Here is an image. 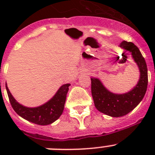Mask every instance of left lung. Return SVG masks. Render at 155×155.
<instances>
[{
	"mask_svg": "<svg viewBox=\"0 0 155 155\" xmlns=\"http://www.w3.org/2000/svg\"><path fill=\"white\" fill-rule=\"evenodd\" d=\"M120 47L131 53L139 68L140 74L137 85L127 93L115 94L109 91L98 78H91V94L95 107L99 112L112 117L125 116L137 107L144 96L148 83L147 64L137 46L131 42L123 41Z\"/></svg>",
	"mask_w": 155,
	"mask_h": 155,
	"instance_id": "8db88e82",
	"label": "left lung"
}]
</instances>
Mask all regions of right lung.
<instances>
[{"label":"right lung","mask_w":155,"mask_h":155,"mask_svg":"<svg viewBox=\"0 0 155 155\" xmlns=\"http://www.w3.org/2000/svg\"><path fill=\"white\" fill-rule=\"evenodd\" d=\"M70 85V84L62 85L51 99L40 106L34 108L25 107L19 104L11 94L7 84L6 90L11 105L18 115L31 123L45 126L53 124L62 115Z\"/></svg>","instance_id":"obj_1"}]
</instances>
